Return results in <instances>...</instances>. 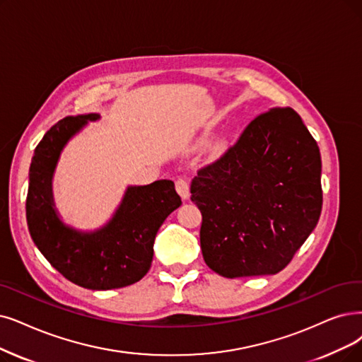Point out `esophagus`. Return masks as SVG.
I'll list each match as a JSON object with an SVG mask.
<instances>
[{"instance_id":"1","label":"esophagus","mask_w":362,"mask_h":362,"mask_svg":"<svg viewBox=\"0 0 362 362\" xmlns=\"http://www.w3.org/2000/svg\"><path fill=\"white\" fill-rule=\"evenodd\" d=\"M175 189H177L178 194H180L184 200H187V199L190 197V184H189V181H187V180L178 178V180L175 181Z\"/></svg>"}]
</instances>
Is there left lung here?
<instances>
[{
    "label": "left lung",
    "instance_id": "left-lung-1",
    "mask_svg": "<svg viewBox=\"0 0 362 362\" xmlns=\"http://www.w3.org/2000/svg\"><path fill=\"white\" fill-rule=\"evenodd\" d=\"M190 192L209 269L230 279L274 274L320 220V148L293 108H272L197 170Z\"/></svg>",
    "mask_w": 362,
    "mask_h": 362
}]
</instances>
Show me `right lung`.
I'll use <instances>...</instances> for the list:
<instances>
[{
  "instance_id": "obj_1",
  "label": "right lung",
  "mask_w": 362,
  "mask_h": 362,
  "mask_svg": "<svg viewBox=\"0 0 362 362\" xmlns=\"http://www.w3.org/2000/svg\"><path fill=\"white\" fill-rule=\"evenodd\" d=\"M99 117L93 112L65 117L42 136L30 168L26 221L37 248L62 276L88 290L105 291L146 276L157 231L168 215L181 206V197L169 180L131 185L104 227L80 231L66 226L54 208L53 172L66 142Z\"/></svg>"
}]
</instances>
